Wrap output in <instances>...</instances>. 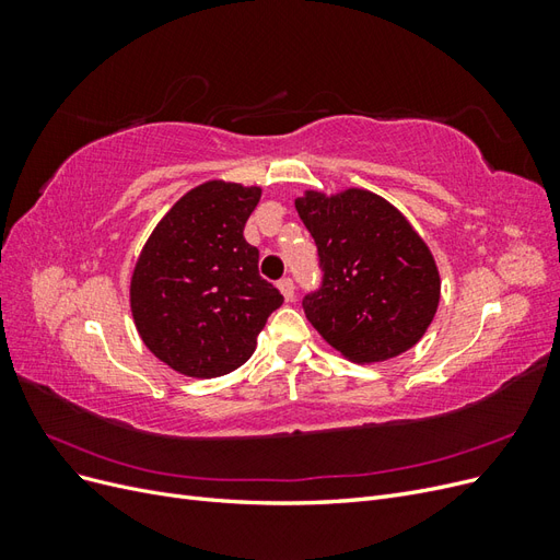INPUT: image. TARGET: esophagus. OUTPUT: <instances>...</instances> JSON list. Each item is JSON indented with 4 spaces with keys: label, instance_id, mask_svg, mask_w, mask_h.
Listing matches in <instances>:
<instances>
[{
    "label": "esophagus",
    "instance_id": "1",
    "mask_svg": "<svg viewBox=\"0 0 560 560\" xmlns=\"http://www.w3.org/2000/svg\"><path fill=\"white\" fill-rule=\"evenodd\" d=\"M278 290L282 292L284 301H292V299H294V282H292L290 278H282V280L278 282Z\"/></svg>",
    "mask_w": 560,
    "mask_h": 560
}]
</instances>
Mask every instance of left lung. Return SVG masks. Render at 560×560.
Masks as SVG:
<instances>
[{
	"label": "left lung",
	"instance_id": "1",
	"mask_svg": "<svg viewBox=\"0 0 560 560\" xmlns=\"http://www.w3.org/2000/svg\"><path fill=\"white\" fill-rule=\"evenodd\" d=\"M294 208L325 273L319 290L303 299L317 334L354 364L413 348L436 315L442 278L409 219L360 186L329 196L308 189Z\"/></svg>",
	"mask_w": 560,
	"mask_h": 560
}]
</instances>
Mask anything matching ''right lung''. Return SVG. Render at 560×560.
<instances>
[{
  "label": "right lung",
  "mask_w": 560,
  "mask_h": 560,
  "mask_svg": "<svg viewBox=\"0 0 560 560\" xmlns=\"http://www.w3.org/2000/svg\"><path fill=\"white\" fill-rule=\"evenodd\" d=\"M261 186L210 179L186 191L147 238L130 278L144 346L189 378L243 366L282 294L259 276L245 235Z\"/></svg>",
  "instance_id": "1"
}]
</instances>
